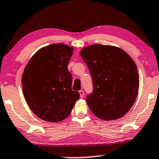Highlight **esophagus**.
<instances>
[{
    "mask_svg": "<svg viewBox=\"0 0 159 159\" xmlns=\"http://www.w3.org/2000/svg\"><path fill=\"white\" fill-rule=\"evenodd\" d=\"M79 93H80V97H81V98H83L84 96V92L83 91V90H80Z\"/></svg>",
    "mask_w": 159,
    "mask_h": 159,
    "instance_id": "34e87169",
    "label": "esophagus"
}]
</instances>
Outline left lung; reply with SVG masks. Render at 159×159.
Returning <instances> with one entry per match:
<instances>
[{"mask_svg": "<svg viewBox=\"0 0 159 159\" xmlns=\"http://www.w3.org/2000/svg\"><path fill=\"white\" fill-rule=\"evenodd\" d=\"M89 68L93 91L86 103L94 115L117 120L130 109L137 97L139 73L135 62L120 48L95 44L80 52Z\"/></svg>", "mask_w": 159, "mask_h": 159, "instance_id": "obj_1", "label": "left lung"}]
</instances>
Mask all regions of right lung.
Instances as JSON below:
<instances>
[{
	"label": "right lung",
	"mask_w": 159,
	"mask_h": 159,
	"mask_svg": "<svg viewBox=\"0 0 159 159\" xmlns=\"http://www.w3.org/2000/svg\"><path fill=\"white\" fill-rule=\"evenodd\" d=\"M73 48L53 44L31 58L22 77L23 92L31 111L48 122H61L71 113L80 94L72 90L67 69Z\"/></svg>",
	"instance_id": "1"
}]
</instances>
